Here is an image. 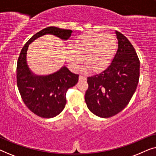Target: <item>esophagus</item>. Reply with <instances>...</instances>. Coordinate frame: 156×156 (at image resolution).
Returning <instances> with one entry per match:
<instances>
[{
    "mask_svg": "<svg viewBox=\"0 0 156 156\" xmlns=\"http://www.w3.org/2000/svg\"><path fill=\"white\" fill-rule=\"evenodd\" d=\"M79 80H86L87 78L85 77V76H84L80 75V76H79Z\"/></svg>",
    "mask_w": 156,
    "mask_h": 156,
    "instance_id": "esophagus-1",
    "label": "esophagus"
}]
</instances>
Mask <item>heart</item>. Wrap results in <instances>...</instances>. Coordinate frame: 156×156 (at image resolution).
Wrapping results in <instances>:
<instances>
[{
  "label": "heart",
  "instance_id": "obj_1",
  "mask_svg": "<svg viewBox=\"0 0 156 156\" xmlns=\"http://www.w3.org/2000/svg\"><path fill=\"white\" fill-rule=\"evenodd\" d=\"M72 50L66 51L68 65L77 71L82 59L87 69L94 73L106 69L112 61L118 47L116 37L112 34L85 33L81 34L72 44Z\"/></svg>",
  "mask_w": 156,
  "mask_h": 156
}]
</instances>
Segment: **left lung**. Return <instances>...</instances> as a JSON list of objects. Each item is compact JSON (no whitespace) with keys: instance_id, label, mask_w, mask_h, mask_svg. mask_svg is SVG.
<instances>
[{"instance_id":"8db88e82","label":"left lung","mask_w":156,"mask_h":156,"mask_svg":"<svg viewBox=\"0 0 156 156\" xmlns=\"http://www.w3.org/2000/svg\"><path fill=\"white\" fill-rule=\"evenodd\" d=\"M119 47L111 65L101 73L87 78L85 101L89 110L109 118L129 103L137 87L140 61L135 49L120 32L116 31Z\"/></svg>"}]
</instances>
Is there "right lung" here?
Segmentation results:
<instances>
[{
	"label": "right lung",
	"mask_w": 156,
	"mask_h": 156,
	"mask_svg": "<svg viewBox=\"0 0 156 156\" xmlns=\"http://www.w3.org/2000/svg\"><path fill=\"white\" fill-rule=\"evenodd\" d=\"M72 30L48 27L35 34L23 47L17 63V85L25 106L42 118H52L62 112L67 103L68 89L78 82L79 75L72 73L65 66L50 75H35L27 67V50L29 44L46 34L67 40Z\"/></svg>",
	"instance_id": "right-lung-1"
}]
</instances>
